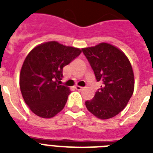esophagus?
Returning <instances> with one entry per match:
<instances>
[{
  "instance_id": "1",
  "label": "esophagus",
  "mask_w": 153,
  "mask_h": 153,
  "mask_svg": "<svg viewBox=\"0 0 153 153\" xmlns=\"http://www.w3.org/2000/svg\"><path fill=\"white\" fill-rule=\"evenodd\" d=\"M75 89H76L77 91H82V90L83 89V87H82V86H75Z\"/></svg>"
}]
</instances>
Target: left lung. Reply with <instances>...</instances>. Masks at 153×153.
<instances>
[{
	"label": "left lung",
	"mask_w": 153,
	"mask_h": 153,
	"mask_svg": "<svg viewBox=\"0 0 153 153\" xmlns=\"http://www.w3.org/2000/svg\"><path fill=\"white\" fill-rule=\"evenodd\" d=\"M82 51L94 71L101 87L86 106L100 119L116 116L133 95L134 75L128 58L121 50L106 43L82 48Z\"/></svg>",
	"instance_id": "8db88e82"
}]
</instances>
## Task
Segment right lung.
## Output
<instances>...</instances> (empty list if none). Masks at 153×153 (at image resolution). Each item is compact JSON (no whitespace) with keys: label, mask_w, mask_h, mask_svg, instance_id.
I'll return each instance as SVG.
<instances>
[{"label":"right lung","mask_w":153,"mask_h":153,"mask_svg":"<svg viewBox=\"0 0 153 153\" xmlns=\"http://www.w3.org/2000/svg\"><path fill=\"white\" fill-rule=\"evenodd\" d=\"M82 51L51 41L33 48L25 59L20 87L25 103L37 116L51 118L64 108L71 91L61 85L62 68Z\"/></svg>","instance_id":"1"}]
</instances>
